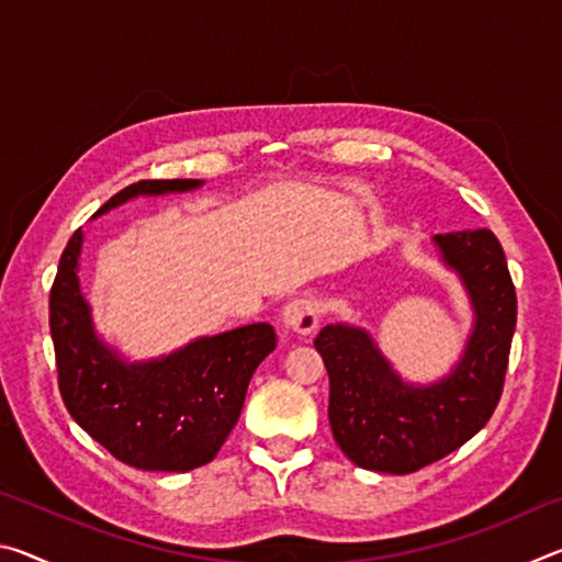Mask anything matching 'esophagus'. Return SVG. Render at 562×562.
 I'll return each mask as SVG.
<instances>
[{"label": "esophagus", "instance_id": "obj_1", "mask_svg": "<svg viewBox=\"0 0 562 562\" xmlns=\"http://www.w3.org/2000/svg\"><path fill=\"white\" fill-rule=\"evenodd\" d=\"M284 327L297 331V335H312L319 325V310L315 300L310 297H294L282 310Z\"/></svg>", "mask_w": 562, "mask_h": 562}]
</instances>
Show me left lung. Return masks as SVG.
<instances>
[{
	"label": "left lung",
	"instance_id": "left-lung-1",
	"mask_svg": "<svg viewBox=\"0 0 562 562\" xmlns=\"http://www.w3.org/2000/svg\"><path fill=\"white\" fill-rule=\"evenodd\" d=\"M471 294L475 327L451 376L408 386L364 329L327 325L315 349L329 374V426L351 463L379 473H414L479 434L496 412L516 331V288L491 231L434 237Z\"/></svg>",
	"mask_w": 562,
	"mask_h": 562
}]
</instances>
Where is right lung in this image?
Returning <instances> with one entry per match:
<instances>
[{
    "label": "right lung",
    "mask_w": 562,
    "mask_h": 562,
    "mask_svg": "<svg viewBox=\"0 0 562 562\" xmlns=\"http://www.w3.org/2000/svg\"><path fill=\"white\" fill-rule=\"evenodd\" d=\"M201 180H138L99 207L136 195L193 190ZM97 213V215H99ZM81 231L66 243L49 294V327L59 392L74 422L113 459L140 471L186 473L221 451L240 418L247 384L278 345L265 322L203 337L176 355L126 364L93 335L79 290Z\"/></svg>",
    "instance_id": "obj_1"
}]
</instances>
